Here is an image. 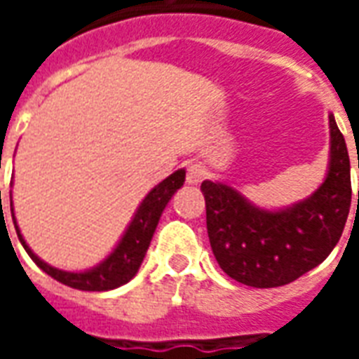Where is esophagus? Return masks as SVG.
Wrapping results in <instances>:
<instances>
[{
    "mask_svg": "<svg viewBox=\"0 0 359 359\" xmlns=\"http://www.w3.org/2000/svg\"><path fill=\"white\" fill-rule=\"evenodd\" d=\"M205 179V169H203L202 165H190L187 171V182L188 184H200L202 180Z\"/></svg>",
    "mask_w": 359,
    "mask_h": 359,
    "instance_id": "esophagus-1",
    "label": "esophagus"
}]
</instances>
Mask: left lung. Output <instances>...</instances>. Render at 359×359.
Listing matches in <instances>:
<instances>
[{"instance_id": "1", "label": "left lung", "mask_w": 359, "mask_h": 359, "mask_svg": "<svg viewBox=\"0 0 359 359\" xmlns=\"http://www.w3.org/2000/svg\"><path fill=\"white\" fill-rule=\"evenodd\" d=\"M329 128L327 177L302 202L264 210L225 182H202L211 250L231 278L256 288L288 285L325 262L337 246L346 225L352 184L346 142L332 113Z\"/></svg>"}]
</instances>
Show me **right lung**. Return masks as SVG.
Masks as SVG:
<instances>
[{"instance_id": "right-lung-1", "label": "right lung", "mask_w": 359, "mask_h": 359, "mask_svg": "<svg viewBox=\"0 0 359 359\" xmlns=\"http://www.w3.org/2000/svg\"><path fill=\"white\" fill-rule=\"evenodd\" d=\"M184 177L187 171L179 169L172 175H169L167 179L161 180L157 187H154L148 192V196L142 200L138 205V210L134 213L133 221L126 226L125 234L121 236L118 244L113 248L109 256L103 259L102 264L94 265L92 269L86 271H63L57 267H51L43 259L36 256L34 252L30 250L27 241L22 238V234L17 225V219L13 215V223H15V231L19 236L22 248L27 250V254L32 257L38 267L46 271L50 277H53L59 283L71 286V288H79V290H90V292H103V290H113L117 286L126 285L130 278L138 273L144 256L149 248L151 236L156 233V226L159 223V217L163 213L165 205L169 203L172 194L184 184ZM1 194V192H0ZM1 198V196H0ZM11 213H13V200H11Z\"/></svg>"}]
</instances>
